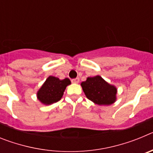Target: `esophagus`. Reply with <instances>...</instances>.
Instances as JSON below:
<instances>
[{
  "instance_id": "esophagus-1",
  "label": "esophagus",
  "mask_w": 153,
  "mask_h": 153,
  "mask_svg": "<svg viewBox=\"0 0 153 153\" xmlns=\"http://www.w3.org/2000/svg\"><path fill=\"white\" fill-rule=\"evenodd\" d=\"M71 81H72V83H78L79 82V78H75V79H71Z\"/></svg>"
}]
</instances>
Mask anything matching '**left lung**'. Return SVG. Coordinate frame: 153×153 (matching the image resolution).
<instances>
[{
	"label": "left lung",
	"instance_id": "1",
	"mask_svg": "<svg viewBox=\"0 0 153 153\" xmlns=\"http://www.w3.org/2000/svg\"><path fill=\"white\" fill-rule=\"evenodd\" d=\"M85 95L97 105H111L117 100V87L104 80L100 76L88 77L81 83Z\"/></svg>",
	"mask_w": 153,
	"mask_h": 153
}]
</instances>
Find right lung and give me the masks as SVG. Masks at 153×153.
<instances>
[{"label": "right lung", "instance_id": "1", "mask_svg": "<svg viewBox=\"0 0 153 153\" xmlns=\"http://www.w3.org/2000/svg\"><path fill=\"white\" fill-rule=\"evenodd\" d=\"M71 83L68 78L60 79L50 76L36 93L37 99L44 105H51L58 102L62 98L63 92Z\"/></svg>", "mask_w": 153, "mask_h": 153}]
</instances>
